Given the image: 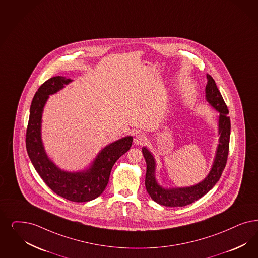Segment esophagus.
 Listing matches in <instances>:
<instances>
[{
    "instance_id": "esophagus-1",
    "label": "esophagus",
    "mask_w": 258,
    "mask_h": 258,
    "mask_svg": "<svg viewBox=\"0 0 258 258\" xmlns=\"http://www.w3.org/2000/svg\"><path fill=\"white\" fill-rule=\"evenodd\" d=\"M146 140H147V137H146V135L143 134H137L135 136H134V144L135 145H143L144 143L146 142Z\"/></svg>"
}]
</instances>
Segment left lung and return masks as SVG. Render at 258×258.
<instances>
[{
    "instance_id": "obj_1",
    "label": "left lung",
    "mask_w": 258,
    "mask_h": 258,
    "mask_svg": "<svg viewBox=\"0 0 258 258\" xmlns=\"http://www.w3.org/2000/svg\"><path fill=\"white\" fill-rule=\"evenodd\" d=\"M208 83L206 86L207 101L213 106L219 113V145L216 151L213 168L205 178L204 181L198 183L192 187H177V188H164L160 187L154 177L155 161L151 152L146 148H143L142 152L147 163V172L145 185L147 191L151 199L158 204L166 207H184L194 203L207 192H209L217 181L221 177L223 170L226 167L229 155L230 135H231V120L229 109L224 102L222 95L217 88L213 77L207 74Z\"/></svg>"
}]
</instances>
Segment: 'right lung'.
Segmentation results:
<instances>
[{
  "label": "right lung",
  "mask_w": 258,
  "mask_h": 258,
  "mask_svg": "<svg viewBox=\"0 0 258 258\" xmlns=\"http://www.w3.org/2000/svg\"><path fill=\"white\" fill-rule=\"evenodd\" d=\"M70 82L71 79L55 76L38 89L30 106L26 146L32 165L47 187L72 202H88L105 190L113 165L131 149L133 137L127 136L107 146L86 171L72 173L58 169L45 154L41 139V119L48 95L56 93Z\"/></svg>",
  "instance_id": "add662e5"
}]
</instances>
